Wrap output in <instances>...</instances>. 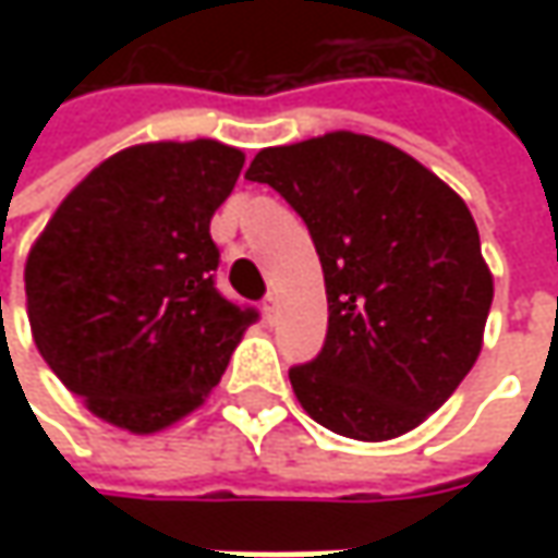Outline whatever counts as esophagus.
<instances>
[{"label": "esophagus", "mask_w": 558, "mask_h": 558, "mask_svg": "<svg viewBox=\"0 0 558 558\" xmlns=\"http://www.w3.org/2000/svg\"><path fill=\"white\" fill-rule=\"evenodd\" d=\"M264 316H267V323H276V316H279V304L272 294H267V301H264Z\"/></svg>", "instance_id": "obj_1"}]
</instances>
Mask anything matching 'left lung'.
I'll list each match as a JSON object with an SVG mask.
<instances>
[{"mask_svg": "<svg viewBox=\"0 0 558 558\" xmlns=\"http://www.w3.org/2000/svg\"><path fill=\"white\" fill-rule=\"evenodd\" d=\"M245 177L301 214L323 264L326 344L289 373L304 413L354 440L413 432L482 354L494 276L465 202L351 130L264 148Z\"/></svg>", "mask_w": 558, "mask_h": 558, "instance_id": "left-lung-1", "label": "left lung"}]
</instances>
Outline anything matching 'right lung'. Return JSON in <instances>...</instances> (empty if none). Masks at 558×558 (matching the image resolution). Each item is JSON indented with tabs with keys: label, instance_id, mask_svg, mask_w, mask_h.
<instances>
[{
	"label": "right lung",
	"instance_id": "add662e5",
	"mask_svg": "<svg viewBox=\"0 0 558 558\" xmlns=\"http://www.w3.org/2000/svg\"><path fill=\"white\" fill-rule=\"evenodd\" d=\"M242 163L217 140L130 145L76 183L33 242L36 351L101 422L155 435L189 416L257 319L214 289L210 217Z\"/></svg>",
	"mask_w": 558,
	"mask_h": 558
}]
</instances>
